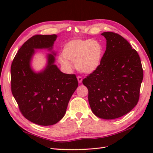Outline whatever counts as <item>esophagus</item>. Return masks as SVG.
<instances>
[{"mask_svg":"<svg viewBox=\"0 0 153 153\" xmlns=\"http://www.w3.org/2000/svg\"><path fill=\"white\" fill-rule=\"evenodd\" d=\"M77 81H78V82L79 83H81L82 82V80H83V77H82V76H77Z\"/></svg>","mask_w":153,"mask_h":153,"instance_id":"obj_1","label":"esophagus"}]
</instances>
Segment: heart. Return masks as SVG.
I'll use <instances>...</instances> for the list:
<instances>
[{"label":"heart","mask_w":153,"mask_h":153,"mask_svg":"<svg viewBox=\"0 0 153 153\" xmlns=\"http://www.w3.org/2000/svg\"><path fill=\"white\" fill-rule=\"evenodd\" d=\"M104 48L99 41L90 39H76L64 45L62 56L59 57L60 63L66 68H71L70 61L75 62V66L80 72L91 74L101 64Z\"/></svg>","instance_id":"obj_1"}]
</instances>
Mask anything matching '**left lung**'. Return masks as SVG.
I'll return each instance as SVG.
<instances>
[{
  "instance_id": "obj_1",
  "label": "left lung",
  "mask_w": 153,
  "mask_h": 153,
  "mask_svg": "<svg viewBox=\"0 0 153 153\" xmlns=\"http://www.w3.org/2000/svg\"><path fill=\"white\" fill-rule=\"evenodd\" d=\"M106 48L101 64L83 79L94 114L105 120L126 114L137 105L143 78L137 52L121 35L107 31Z\"/></svg>"
}]
</instances>
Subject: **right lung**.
<instances>
[{
  "label": "right lung",
  "mask_w": 153,
  "mask_h": 153,
  "mask_svg": "<svg viewBox=\"0 0 153 153\" xmlns=\"http://www.w3.org/2000/svg\"><path fill=\"white\" fill-rule=\"evenodd\" d=\"M56 35H35L25 41L11 65V90L25 118L40 126L55 124L63 118L71 95L78 86L75 74H64L48 54L45 69L36 73L30 62L34 49L51 51Z\"/></svg>",
  "instance_id": "right-lung-1"
}]
</instances>
